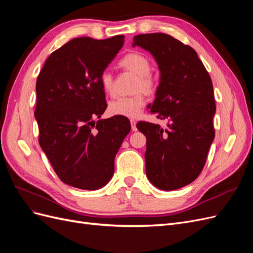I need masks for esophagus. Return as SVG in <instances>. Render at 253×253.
<instances>
[{
  "label": "esophagus",
  "mask_w": 253,
  "mask_h": 253,
  "mask_svg": "<svg viewBox=\"0 0 253 253\" xmlns=\"http://www.w3.org/2000/svg\"><path fill=\"white\" fill-rule=\"evenodd\" d=\"M131 126H132V131L136 132L137 127H136V121L135 120H131Z\"/></svg>",
  "instance_id": "1"
}]
</instances>
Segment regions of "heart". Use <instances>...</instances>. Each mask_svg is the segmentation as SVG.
<instances>
[{"instance_id": "obj_1", "label": "heart", "mask_w": 253, "mask_h": 253, "mask_svg": "<svg viewBox=\"0 0 253 253\" xmlns=\"http://www.w3.org/2000/svg\"><path fill=\"white\" fill-rule=\"evenodd\" d=\"M119 65L126 71L138 77L135 89L152 94L155 90V82L150 76L151 63L147 57L139 52H129L120 60ZM101 86L106 94H113V76L109 71L102 72L100 76ZM147 99L142 94H136L131 97H121L115 99L110 103L109 110L115 116L135 118L144 108Z\"/></svg>"}]
</instances>
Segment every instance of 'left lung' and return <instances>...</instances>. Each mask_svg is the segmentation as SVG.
<instances>
[{
	"label": "left lung",
	"mask_w": 253,
	"mask_h": 253,
	"mask_svg": "<svg viewBox=\"0 0 253 253\" xmlns=\"http://www.w3.org/2000/svg\"><path fill=\"white\" fill-rule=\"evenodd\" d=\"M132 46L156 61L160 79L148 109L169 121L165 129L150 122L136 125L147 137L145 173L156 188L177 190L200 175L215 135L212 81L197 52L169 35H138Z\"/></svg>",
	"instance_id": "1"
}]
</instances>
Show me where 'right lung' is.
<instances>
[{"instance_id":"right-lung-1","label":"right lung","mask_w":253,"mask_h":253,"mask_svg":"<svg viewBox=\"0 0 253 253\" xmlns=\"http://www.w3.org/2000/svg\"><path fill=\"white\" fill-rule=\"evenodd\" d=\"M124 39L76 38L53 51L38 76L35 118L39 143L66 185L83 190L104 187L114 175L115 156L131 131L126 117L100 119L108 106L100 76Z\"/></svg>"}]
</instances>
